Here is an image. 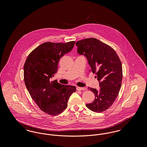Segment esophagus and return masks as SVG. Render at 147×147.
I'll return each mask as SVG.
<instances>
[{"mask_svg":"<svg viewBox=\"0 0 147 147\" xmlns=\"http://www.w3.org/2000/svg\"><path fill=\"white\" fill-rule=\"evenodd\" d=\"M84 88H81V87H77V90L78 91H81V90H83Z\"/></svg>","mask_w":147,"mask_h":147,"instance_id":"1","label":"esophagus"}]
</instances>
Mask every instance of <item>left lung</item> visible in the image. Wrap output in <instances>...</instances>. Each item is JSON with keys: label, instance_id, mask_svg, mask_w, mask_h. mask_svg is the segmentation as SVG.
Listing matches in <instances>:
<instances>
[{"label": "left lung", "instance_id": "1", "mask_svg": "<svg viewBox=\"0 0 147 147\" xmlns=\"http://www.w3.org/2000/svg\"><path fill=\"white\" fill-rule=\"evenodd\" d=\"M77 51L88 59L90 70L96 74L100 89L88 88L95 98L86 104L90 110L101 112L113 104L119 95L122 80V63L115 51L104 42L95 38H88L76 42Z\"/></svg>", "mask_w": 147, "mask_h": 147}]
</instances>
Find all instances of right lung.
<instances>
[{"label": "right lung", "mask_w": 147, "mask_h": 147, "mask_svg": "<svg viewBox=\"0 0 147 147\" xmlns=\"http://www.w3.org/2000/svg\"><path fill=\"white\" fill-rule=\"evenodd\" d=\"M75 41L43 43L28 55L24 66L25 85L31 97L43 112L56 116L64 111L76 87L51 80L59 61L74 46Z\"/></svg>", "instance_id": "obj_1"}]
</instances>
